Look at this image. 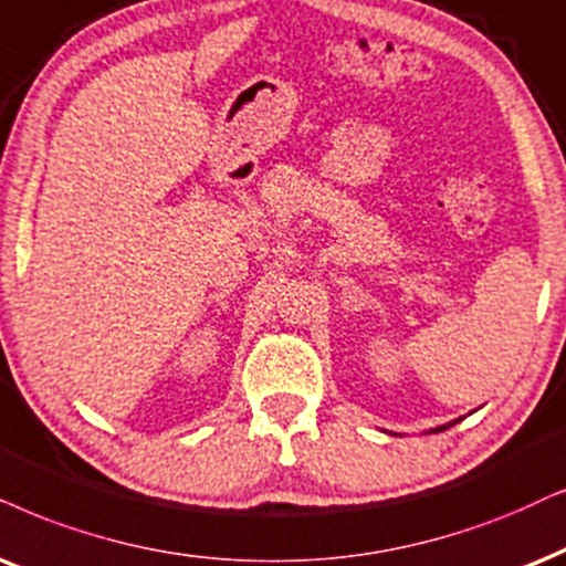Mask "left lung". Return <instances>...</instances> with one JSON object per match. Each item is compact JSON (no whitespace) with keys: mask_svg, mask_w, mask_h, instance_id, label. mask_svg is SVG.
<instances>
[{"mask_svg":"<svg viewBox=\"0 0 566 566\" xmlns=\"http://www.w3.org/2000/svg\"><path fill=\"white\" fill-rule=\"evenodd\" d=\"M443 428H447V426H441V428H436V431H443Z\"/></svg>","mask_w":566,"mask_h":566,"instance_id":"8db88e82","label":"left lung"}]
</instances>
